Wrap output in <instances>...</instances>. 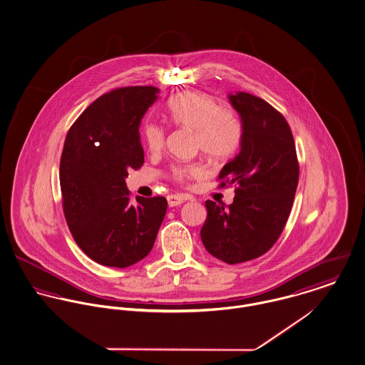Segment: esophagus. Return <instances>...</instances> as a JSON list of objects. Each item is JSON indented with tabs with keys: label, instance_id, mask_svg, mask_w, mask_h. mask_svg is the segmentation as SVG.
<instances>
[{
	"label": "esophagus",
	"instance_id": "obj_1",
	"mask_svg": "<svg viewBox=\"0 0 365 365\" xmlns=\"http://www.w3.org/2000/svg\"><path fill=\"white\" fill-rule=\"evenodd\" d=\"M187 199H188V196L171 194L168 196V203H169L170 207H174V206H180V205L184 203V200H187Z\"/></svg>",
	"mask_w": 365,
	"mask_h": 365
}]
</instances>
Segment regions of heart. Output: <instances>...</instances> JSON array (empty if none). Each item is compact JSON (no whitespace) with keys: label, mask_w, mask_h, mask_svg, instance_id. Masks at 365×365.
<instances>
[{"label":"heart","mask_w":365,"mask_h":365,"mask_svg":"<svg viewBox=\"0 0 365 365\" xmlns=\"http://www.w3.org/2000/svg\"><path fill=\"white\" fill-rule=\"evenodd\" d=\"M166 115L173 124L194 131L195 146L213 159H227L237 152L243 135L238 113L219 106L210 96L199 91H185L171 98ZM144 141L150 153H160L165 146V128L150 123L144 128ZM206 169L199 163L177 165L171 169V178L180 184L202 177Z\"/></svg>","instance_id":"heart-1"}]
</instances>
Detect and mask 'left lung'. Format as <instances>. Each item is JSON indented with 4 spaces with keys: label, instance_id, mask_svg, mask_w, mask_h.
Returning a JSON list of instances; mask_svg holds the SVG:
<instances>
[{
    "label": "left lung",
    "instance_id": "left-lung-1",
    "mask_svg": "<svg viewBox=\"0 0 365 365\" xmlns=\"http://www.w3.org/2000/svg\"><path fill=\"white\" fill-rule=\"evenodd\" d=\"M240 113L243 135L240 153L219 174L220 187L235 184L228 207L206 200L207 217L200 230L206 250L228 264L253 260L279 238L291 213L299 181V163L291 127L262 98L230 94Z\"/></svg>",
    "mask_w": 365,
    "mask_h": 365
}]
</instances>
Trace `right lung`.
<instances>
[{
    "instance_id": "1",
    "label": "right lung",
    "mask_w": 365,
    "mask_h": 365,
    "mask_svg": "<svg viewBox=\"0 0 365 365\" xmlns=\"http://www.w3.org/2000/svg\"><path fill=\"white\" fill-rule=\"evenodd\" d=\"M156 87H123L96 99L71 127L59 181L68 227L94 262L124 268L152 250L168 210L163 196L131 203L128 170L144 165L140 124L158 99Z\"/></svg>"
}]
</instances>
